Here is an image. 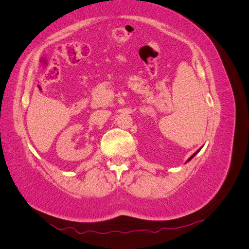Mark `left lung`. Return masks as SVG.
<instances>
[{
    "label": "left lung",
    "mask_w": 249,
    "mask_h": 249,
    "mask_svg": "<svg viewBox=\"0 0 249 249\" xmlns=\"http://www.w3.org/2000/svg\"><path fill=\"white\" fill-rule=\"evenodd\" d=\"M199 150H200V149H198V150H196V152H195V153H194V154H193V155H192V156H191V157H190V158H189V159H188V160H187V162H189V161H190V160H191V159H192V158H193V157H194V156H195V155H196V154H197V153H198V152H199Z\"/></svg>",
    "instance_id": "left-lung-1"
}]
</instances>
